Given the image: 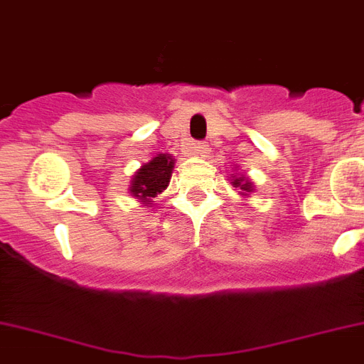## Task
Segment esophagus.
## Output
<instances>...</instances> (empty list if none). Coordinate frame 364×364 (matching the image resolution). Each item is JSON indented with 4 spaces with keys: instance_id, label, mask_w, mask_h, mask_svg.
Returning a JSON list of instances; mask_svg holds the SVG:
<instances>
[{
    "instance_id": "34e87169",
    "label": "esophagus",
    "mask_w": 364,
    "mask_h": 364,
    "mask_svg": "<svg viewBox=\"0 0 364 364\" xmlns=\"http://www.w3.org/2000/svg\"><path fill=\"white\" fill-rule=\"evenodd\" d=\"M191 151L194 154V156H207L208 151H210V148H208L207 143H194L191 146Z\"/></svg>"
}]
</instances>
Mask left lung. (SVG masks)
Returning a JSON list of instances; mask_svg holds the SVG:
<instances>
[{"label":"left lung","instance_id":"left-lung-1","mask_svg":"<svg viewBox=\"0 0 364 364\" xmlns=\"http://www.w3.org/2000/svg\"><path fill=\"white\" fill-rule=\"evenodd\" d=\"M235 183L236 186H240V188H242L243 192H251L252 191V185H251V181H249V179H245V178H238V179H235Z\"/></svg>","mask_w":364,"mask_h":364}]
</instances>
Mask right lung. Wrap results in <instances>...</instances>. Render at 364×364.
I'll use <instances>...</instances> for the list:
<instances>
[{
    "label": "right lung",
    "mask_w": 364,
    "mask_h": 364,
    "mask_svg": "<svg viewBox=\"0 0 364 364\" xmlns=\"http://www.w3.org/2000/svg\"><path fill=\"white\" fill-rule=\"evenodd\" d=\"M172 168V156L159 154L150 163L143 164L139 168V172L134 176V181H132V188L129 191L134 192V196L139 198V200L150 201L151 198H156L157 194H161L168 186Z\"/></svg>",
    "instance_id": "right-lung-1"
}]
</instances>
